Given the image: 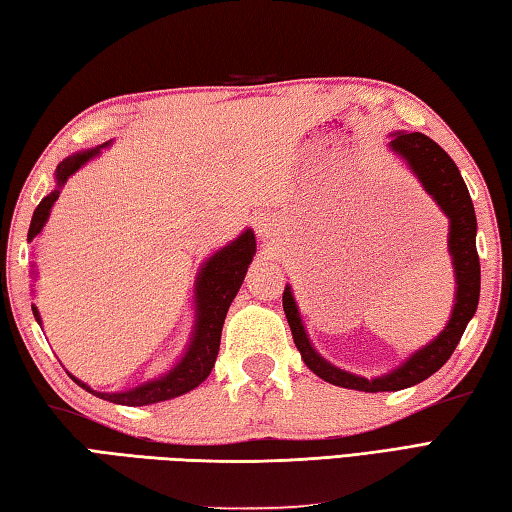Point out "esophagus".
<instances>
[{
  "label": "esophagus",
  "mask_w": 512,
  "mask_h": 512,
  "mask_svg": "<svg viewBox=\"0 0 512 512\" xmlns=\"http://www.w3.org/2000/svg\"><path fill=\"white\" fill-rule=\"evenodd\" d=\"M262 237H268V230H262Z\"/></svg>",
  "instance_id": "34e87169"
}]
</instances>
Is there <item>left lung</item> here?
I'll return each mask as SVG.
<instances>
[{
  "label": "left lung",
  "mask_w": 512,
  "mask_h": 512,
  "mask_svg": "<svg viewBox=\"0 0 512 512\" xmlns=\"http://www.w3.org/2000/svg\"><path fill=\"white\" fill-rule=\"evenodd\" d=\"M389 147L398 156H403L410 170L418 176V181L423 183L427 194H432L434 201L439 203L441 210L450 219L448 244L454 273H457V302H454L448 327L443 329L439 338L432 340L421 351H416L405 365L394 369L392 374L367 380L347 374V371L333 367L327 360L320 358V353H315L309 338H306L291 288H286L282 297L288 327H291L295 347L302 353L306 367L331 385L358 389V392H398V389L412 387L430 378L434 371H439L448 362L452 351L457 349L463 331H466L479 304L481 271L477 255V217L470 192L459 174V167L443 152V147L436 145L425 134L398 132L392 136Z\"/></svg>",
  "instance_id": "8db88e82"
}]
</instances>
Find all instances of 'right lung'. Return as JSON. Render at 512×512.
I'll return each mask as SVG.
<instances>
[{
	"mask_svg": "<svg viewBox=\"0 0 512 512\" xmlns=\"http://www.w3.org/2000/svg\"><path fill=\"white\" fill-rule=\"evenodd\" d=\"M96 154L98 150L73 154L58 165V170H55L58 188H55L51 194H46V197L40 201V206L35 208L31 228H29V241L44 228L55 199L60 197L62 185L67 183V179L73 172L80 170V167ZM253 255H255V235L253 230H246L237 241H232L230 246L219 250L217 255H212L206 262V266L201 268V273L197 277V288H194V293H197L194 295L197 297V324H194V336L190 342V349L185 351V356L181 358L179 365L170 371V374L120 394L94 392V389L82 383V380L73 376L71 378L76 380L82 389L96 394L98 398H105V401L129 405V407L170 401V398L181 396L197 385H201L203 380L208 378L212 367H215L219 342H221V329H224L228 306L232 300H235L239 286L244 282L248 264L253 262ZM33 315L35 320L40 322V313H37L35 306H33Z\"/></svg>",
	"mask_w": 512,
	"mask_h": 512,
	"instance_id": "1",
	"label": "right lung"
}]
</instances>
